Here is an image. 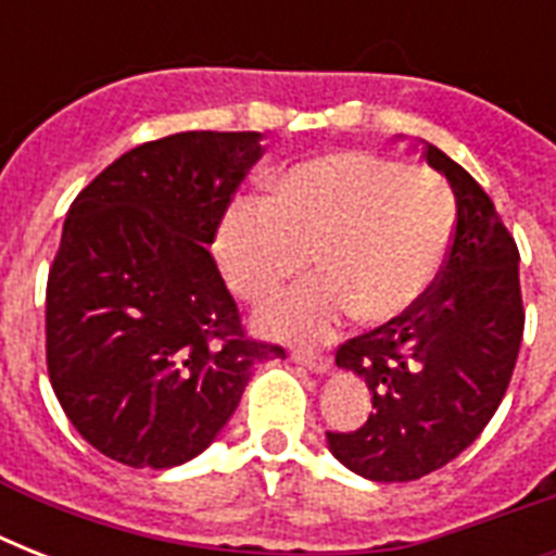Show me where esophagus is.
<instances>
[{
	"label": "esophagus",
	"mask_w": 556,
	"mask_h": 556,
	"mask_svg": "<svg viewBox=\"0 0 556 556\" xmlns=\"http://www.w3.org/2000/svg\"><path fill=\"white\" fill-rule=\"evenodd\" d=\"M291 357H294L300 366H305V369L317 371V375H329L331 371V361L326 355H314V352H300V349H296Z\"/></svg>",
	"instance_id": "34e87169"
}]
</instances>
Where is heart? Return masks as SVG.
<instances>
[{"instance_id":"obj_1","label":"heart","mask_w":556,"mask_h":556,"mask_svg":"<svg viewBox=\"0 0 556 556\" xmlns=\"http://www.w3.org/2000/svg\"><path fill=\"white\" fill-rule=\"evenodd\" d=\"M456 201L444 178L369 152H331L286 169L270 199H236L218 222V268L251 303L312 262L323 274L262 312V329L314 340L349 314L383 323L409 312L444 268Z\"/></svg>"}]
</instances>
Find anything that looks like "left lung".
<instances>
[{"label":"left lung","instance_id":"8db88e82","mask_svg":"<svg viewBox=\"0 0 556 556\" xmlns=\"http://www.w3.org/2000/svg\"><path fill=\"white\" fill-rule=\"evenodd\" d=\"M421 155L456 195L444 268L409 312L338 349L375 409L361 430L326 441L371 482H413L470 447L500 409L526 329L517 242L491 195L439 147L421 143Z\"/></svg>","mask_w":556,"mask_h":556}]
</instances>
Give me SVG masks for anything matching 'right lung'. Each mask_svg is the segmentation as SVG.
Returning a JSON list of instances; mask_svg holds the SVG:
<instances>
[{"mask_svg":"<svg viewBox=\"0 0 556 556\" xmlns=\"http://www.w3.org/2000/svg\"><path fill=\"white\" fill-rule=\"evenodd\" d=\"M260 132H178L109 164L65 213L48 270L46 357L74 430L126 467L185 465L216 441L253 366L210 256Z\"/></svg>","mask_w":556,"mask_h":556,"instance_id":"obj_1","label":"right lung"}]
</instances>
